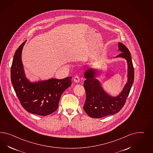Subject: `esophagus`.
<instances>
[{"mask_svg":"<svg viewBox=\"0 0 153 153\" xmlns=\"http://www.w3.org/2000/svg\"><path fill=\"white\" fill-rule=\"evenodd\" d=\"M74 81L75 82H76V83H78V82H79V76L76 75V76L74 77Z\"/></svg>","mask_w":153,"mask_h":153,"instance_id":"1","label":"esophagus"}]
</instances>
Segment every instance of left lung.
I'll return each mask as SVG.
<instances>
[{
    "mask_svg": "<svg viewBox=\"0 0 153 153\" xmlns=\"http://www.w3.org/2000/svg\"><path fill=\"white\" fill-rule=\"evenodd\" d=\"M118 47L121 53L116 57H122L127 60L128 81L117 97L110 96L103 90L101 83L95 78L98 74L97 70L88 68L84 73L86 79L83 84L86 91V101L83 110L91 118H100L118 113L124 106L129 95L134 79V68L128 48L120 42L118 43Z\"/></svg>",
    "mask_w": 153,
    "mask_h": 153,
    "instance_id": "8db88e82",
    "label": "left lung"
}]
</instances>
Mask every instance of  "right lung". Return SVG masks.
Instances as JSON below:
<instances>
[{
	"instance_id": "add662e5",
	"label": "right lung",
	"mask_w": 153,
	"mask_h": 153,
	"mask_svg": "<svg viewBox=\"0 0 153 153\" xmlns=\"http://www.w3.org/2000/svg\"><path fill=\"white\" fill-rule=\"evenodd\" d=\"M25 41L14 53L10 69L12 85L21 105L32 114L45 116L58 108L62 93L71 85L72 77L31 82L26 79L21 60Z\"/></svg>"
}]
</instances>
